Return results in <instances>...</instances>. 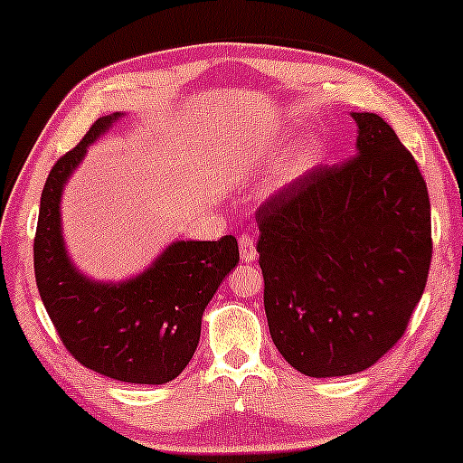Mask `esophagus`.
Wrapping results in <instances>:
<instances>
[{
  "label": "esophagus",
  "instance_id": "obj_1",
  "mask_svg": "<svg viewBox=\"0 0 463 463\" xmlns=\"http://www.w3.org/2000/svg\"><path fill=\"white\" fill-rule=\"evenodd\" d=\"M239 252H241V260H243V263H254V260H256L254 239L250 237V235H241V237H239Z\"/></svg>",
  "mask_w": 463,
  "mask_h": 463
}]
</instances>
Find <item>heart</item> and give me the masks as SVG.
Instances as JSON below:
<instances>
[{
	"mask_svg": "<svg viewBox=\"0 0 463 463\" xmlns=\"http://www.w3.org/2000/svg\"><path fill=\"white\" fill-rule=\"evenodd\" d=\"M319 146H306L299 150V153L295 155V159L291 161V165H288V178H298L299 175H304V172L313 165V161L319 157Z\"/></svg>",
	"mask_w": 463,
	"mask_h": 463,
	"instance_id": "1",
	"label": "heart"
}]
</instances>
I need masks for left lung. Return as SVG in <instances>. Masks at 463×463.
I'll use <instances>...</instances> for the list:
<instances>
[{"label":"left lung","instance_id":"left-lung-1","mask_svg":"<svg viewBox=\"0 0 463 463\" xmlns=\"http://www.w3.org/2000/svg\"><path fill=\"white\" fill-rule=\"evenodd\" d=\"M355 157L323 165L256 213L271 341L308 377L354 375L403 336L431 265L425 178L377 114Z\"/></svg>","mask_w":463,"mask_h":463}]
</instances>
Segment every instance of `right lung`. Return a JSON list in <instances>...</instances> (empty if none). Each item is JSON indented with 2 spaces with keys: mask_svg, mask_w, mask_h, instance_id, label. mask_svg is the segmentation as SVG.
Returning <instances> with one entry per match:
<instances>
[{
  "mask_svg": "<svg viewBox=\"0 0 463 463\" xmlns=\"http://www.w3.org/2000/svg\"><path fill=\"white\" fill-rule=\"evenodd\" d=\"M122 114L103 116L58 159L41 196L34 271L41 299L64 347L86 369L127 383H168L196 352L207 304L239 263L237 239L172 241L146 269L120 282L88 278L62 235L60 203L88 146Z\"/></svg>",
  "mask_w": 463,
  "mask_h": 463,
  "instance_id": "obj_1",
  "label": "right lung"
}]
</instances>
